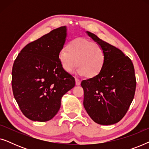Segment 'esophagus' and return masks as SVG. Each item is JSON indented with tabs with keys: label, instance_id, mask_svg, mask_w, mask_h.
<instances>
[{
	"label": "esophagus",
	"instance_id": "1",
	"mask_svg": "<svg viewBox=\"0 0 149 149\" xmlns=\"http://www.w3.org/2000/svg\"><path fill=\"white\" fill-rule=\"evenodd\" d=\"M75 81H76V85H81V81L79 79L75 78Z\"/></svg>",
	"mask_w": 149,
	"mask_h": 149
}]
</instances>
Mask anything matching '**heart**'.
Here are the masks:
<instances>
[{"mask_svg": "<svg viewBox=\"0 0 149 149\" xmlns=\"http://www.w3.org/2000/svg\"><path fill=\"white\" fill-rule=\"evenodd\" d=\"M62 68L71 72L77 66V73L87 77L98 74L105 62L104 52L97 43L83 38H77L69 42L67 49H63L58 56Z\"/></svg>", "mask_w": 149, "mask_h": 149, "instance_id": "heart-1", "label": "heart"}]
</instances>
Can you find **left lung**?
I'll return each mask as SVG.
<instances>
[{
	"label": "left lung",
	"instance_id": "obj_1",
	"mask_svg": "<svg viewBox=\"0 0 149 149\" xmlns=\"http://www.w3.org/2000/svg\"><path fill=\"white\" fill-rule=\"evenodd\" d=\"M86 33L103 49L105 62L98 74L81 83L84 90L83 106L95 123L113 125L125 116L134 99L136 86L134 65L119 49L90 32Z\"/></svg>",
	"mask_w": 149,
	"mask_h": 149
}]
</instances>
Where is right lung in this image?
Segmentation results:
<instances>
[{
	"mask_svg": "<svg viewBox=\"0 0 149 149\" xmlns=\"http://www.w3.org/2000/svg\"><path fill=\"white\" fill-rule=\"evenodd\" d=\"M66 36V26L53 30L24 47L14 62V97L32 121L52 119L60 109L63 95L74 87V78L63 69L58 58Z\"/></svg>",
	"mask_w": 149,
	"mask_h": 149,
	"instance_id": "add662e5",
	"label": "right lung"
}]
</instances>
